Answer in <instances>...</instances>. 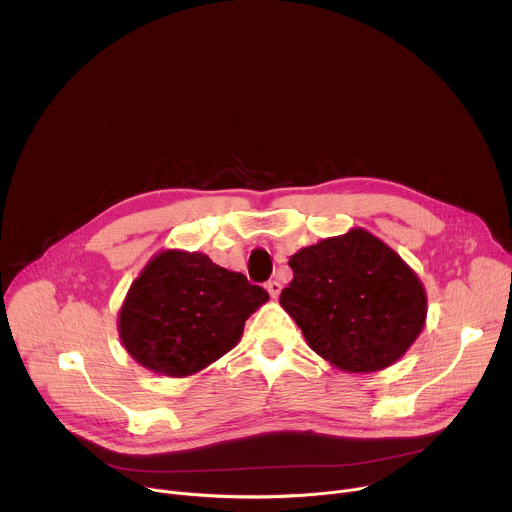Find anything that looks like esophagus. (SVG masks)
Returning a JSON list of instances; mask_svg holds the SVG:
<instances>
[{
	"mask_svg": "<svg viewBox=\"0 0 512 512\" xmlns=\"http://www.w3.org/2000/svg\"><path fill=\"white\" fill-rule=\"evenodd\" d=\"M265 287H267V291H269V296H271L273 300H277V298H279V291H281V283H279L277 279H271V281H267V283H265Z\"/></svg>",
	"mask_w": 512,
	"mask_h": 512,
	"instance_id": "obj_1",
	"label": "esophagus"
}]
</instances>
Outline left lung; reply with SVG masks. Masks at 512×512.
Instances as JSON below:
<instances>
[{
  "instance_id": "left-lung-1",
  "label": "left lung",
  "mask_w": 512,
  "mask_h": 512,
  "mask_svg": "<svg viewBox=\"0 0 512 512\" xmlns=\"http://www.w3.org/2000/svg\"><path fill=\"white\" fill-rule=\"evenodd\" d=\"M289 267L294 279L279 304L310 348L340 371H383L423 330V283L389 245L364 229L300 249L289 257Z\"/></svg>"
}]
</instances>
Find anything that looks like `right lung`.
Wrapping results in <instances>:
<instances>
[{
    "instance_id": "1",
    "label": "right lung",
    "mask_w": 512,
    "mask_h": 512,
    "mask_svg": "<svg viewBox=\"0 0 512 512\" xmlns=\"http://www.w3.org/2000/svg\"><path fill=\"white\" fill-rule=\"evenodd\" d=\"M269 294L204 253L162 251L131 283L119 310L125 350L158 375L188 377L227 354Z\"/></svg>"
}]
</instances>
